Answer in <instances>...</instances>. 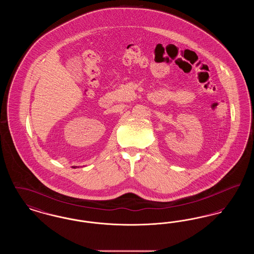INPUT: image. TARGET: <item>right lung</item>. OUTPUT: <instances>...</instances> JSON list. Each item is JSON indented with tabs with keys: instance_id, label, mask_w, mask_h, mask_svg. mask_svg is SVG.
Instances as JSON below:
<instances>
[{
	"instance_id": "right-lung-1",
	"label": "right lung",
	"mask_w": 254,
	"mask_h": 254,
	"mask_svg": "<svg viewBox=\"0 0 254 254\" xmlns=\"http://www.w3.org/2000/svg\"><path fill=\"white\" fill-rule=\"evenodd\" d=\"M73 168H74V169H75V168H77V167H73Z\"/></svg>"
}]
</instances>
